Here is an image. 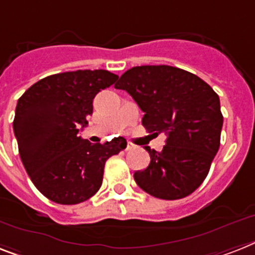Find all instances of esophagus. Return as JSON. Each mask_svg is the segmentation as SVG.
I'll use <instances>...</instances> for the list:
<instances>
[{
    "label": "esophagus",
    "mask_w": 255,
    "mask_h": 255,
    "mask_svg": "<svg viewBox=\"0 0 255 255\" xmlns=\"http://www.w3.org/2000/svg\"><path fill=\"white\" fill-rule=\"evenodd\" d=\"M134 148H136L134 144H132V142H127V148H126V150H132V149Z\"/></svg>",
    "instance_id": "34e87169"
}]
</instances>
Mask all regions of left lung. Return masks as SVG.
Returning <instances> with one entry per match:
<instances>
[{
    "label": "left lung",
    "mask_w": 255,
    "mask_h": 255,
    "mask_svg": "<svg viewBox=\"0 0 255 255\" xmlns=\"http://www.w3.org/2000/svg\"><path fill=\"white\" fill-rule=\"evenodd\" d=\"M115 88L126 90L142 110L146 131L166 134L161 152L145 146L150 162L133 174L138 187L165 200L192 194L220 146L219 95L198 76L169 65L131 68Z\"/></svg>",
    "instance_id": "left-lung-1"
}]
</instances>
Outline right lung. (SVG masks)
Masks as SVG:
<instances>
[{
  "label": "right lung",
  "mask_w": 255,
  "mask_h": 255,
  "mask_svg": "<svg viewBox=\"0 0 255 255\" xmlns=\"http://www.w3.org/2000/svg\"><path fill=\"white\" fill-rule=\"evenodd\" d=\"M118 80L109 70L48 76L18 99L13 122L20 160L39 191L59 204H78L102 186L105 163L126 149L124 137L92 144L78 134L93 99Z\"/></svg>",
  "instance_id": "obj_1"
}]
</instances>
